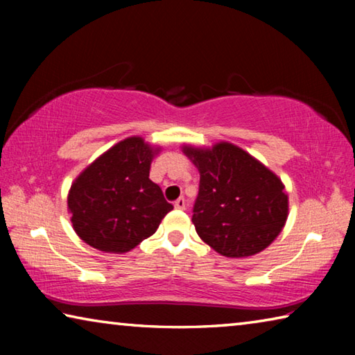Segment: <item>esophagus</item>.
<instances>
[{
    "instance_id": "1",
    "label": "esophagus",
    "mask_w": 355,
    "mask_h": 355,
    "mask_svg": "<svg viewBox=\"0 0 355 355\" xmlns=\"http://www.w3.org/2000/svg\"><path fill=\"white\" fill-rule=\"evenodd\" d=\"M173 205H175V208H177V209H184V208H186V200H184V197H180V199H177V200H175V203H173Z\"/></svg>"
}]
</instances>
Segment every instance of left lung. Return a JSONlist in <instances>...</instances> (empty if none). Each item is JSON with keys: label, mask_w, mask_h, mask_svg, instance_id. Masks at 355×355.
I'll return each mask as SVG.
<instances>
[{"label": "left lung", "mask_w": 355, "mask_h": 355, "mask_svg": "<svg viewBox=\"0 0 355 355\" xmlns=\"http://www.w3.org/2000/svg\"><path fill=\"white\" fill-rule=\"evenodd\" d=\"M200 172L192 208L196 232L225 257H249L277 238L288 216L280 178L233 144L213 148L183 147Z\"/></svg>", "instance_id": "1"}]
</instances>
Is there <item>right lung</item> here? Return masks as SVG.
Returning a JSON list of instances; mask_svg holds the SVG:
<instances>
[{
	"label": "right lung",
	"mask_w": 355,
	"mask_h": 355,
	"mask_svg": "<svg viewBox=\"0 0 355 355\" xmlns=\"http://www.w3.org/2000/svg\"><path fill=\"white\" fill-rule=\"evenodd\" d=\"M158 148L128 137L94 161L69 192L71 224L92 248L123 254L152 236L173 208L148 178Z\"/></svg>",
	"instance_id": "add662e5"
}]
</instances>
